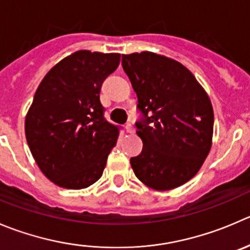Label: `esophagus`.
I'll list each match as a JSON object with an SVG mask.
<instances>
[{"label": "esophagus", "mask_w": 250, "mask_h": 250, "mask_svg": "<svg viewBox=\"0 0 250 250\" xmlns=\"http://www.w3.org/2000/svg\"><path fill=\"white\" fill-rule=\"evenodd\" d=\"M125 129H127L128 133H134V125H132V122H128L125 125Z\"/></svg>", "instance_id": "1"}]
</instances>
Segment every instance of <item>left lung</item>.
I'll return each instance as SVG.
<instances>
[{
    "instance_id": "8db88e82",
    "label": "left lung",
    "mask_w": 250,
    "mask_h": 250,
    "mask_svg": "<svg viewBox=\"0 0 250 250\" xmlns=\"http://www.w3.org/2000/svg\"><path fill=\"white\" fill-rule=\"evenodd\" d=\"M123 71L137 93L135 122L143 150L130 159L145 186L168 190L197 174L211 147L214 111L189 69L172 58L144 51L122 55Z\"/></svg>"
}]
</instances>
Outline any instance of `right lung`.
<instances>
[{"label": "right lung", "mask_w": 250, "mask_h": 250, "mask_svg": "<svg viewBox=\"0 0 250 250\" xmlns=\"http://www.w3.org/2000/svg\"><path fill=\"white\" fill-rule=\"evenodd\" d=\"M120 53L77 51L41 81L25 117V137L41 172L57 186L82 189L103 176L118 125L100 103L104 81Z\"/></svg>", "instance_id": "right-lung-1"}]
</instances>
